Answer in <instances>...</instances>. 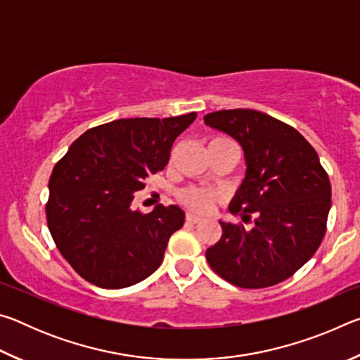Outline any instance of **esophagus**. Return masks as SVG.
Returning <instances> with one entry per match:
<instances>
[{
  "label": "esophagus",
  "mask_w": 360,
  "mask_h": 360,
  "mask_svg": "<svg viewBox=\"0 0 360 360\" xmlns=\"http://www.w3.org/2000/svg\"><path fill=\"white\" fill-rule=\"evenodd\" d=\"M186 221L191 222V224H197V222H200V221H203V219L200 217V216H197V214H192V212H187Z\"/></svg>",
  "instance_id": "1"
}]
</instances>
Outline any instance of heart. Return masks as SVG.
Here are the masks:
<instances>
[{
  "mask_svg": "<svg viewBox=\"0 0 360 360\" xmlns=\"http://www.w3.org/2000/svg\"><path fill=\"white\" fill-rule=\"evenodd\" d=\"M211 143H224V144H235L231 139L225 136L214 138ZM216 193L212 191H206V188L200 187H186L179 192V200L181 203H184L188 208L195 211H208L211 210L212 203H214Z\"/></svg>",
  "mask_w": 360,
  "mask_h": 360,
  "instance_id": "heart-1",
  "label": "heart"
}]
</instances>
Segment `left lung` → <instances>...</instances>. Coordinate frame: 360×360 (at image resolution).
<instances>
[{
    "mask_svg": "<svg viewBox=\"0 0 360 360\" xmlns=\"http://www.w3.org/2000/svg\"><path fill=\"white\" fill-rule=\"evenodd\" d=\"M211 129L245 150L246 176L229 210L254 225L219 221L222 236L206 249L219 276L245 289L290 278L318 251L326 235L332 188L313 146L294 127L254 109L205 115Z\"/></svg>",
    "mask_w": 360,
    "mask_h": 360,
    "instance_id": "left-lung-1",
    "label": "left lung"
}]
</instances>
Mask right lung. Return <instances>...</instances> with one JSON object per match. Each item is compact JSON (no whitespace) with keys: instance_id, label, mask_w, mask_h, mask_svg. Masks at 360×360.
I'll list each match as a JSON object with an SVG mask.
<instances>
[{"instance_id":"right-lung-1","label":"right lung","mask_w":360,"mask_h":360,"mask_svg":"<svg viewBox=\"0 0 360 360\" xmlns=\"http://www.w3.org/2000/svg\"><path fill=\"white\" fill-rule=\"evenodd\" d=\"M195 117L112 120L79 136L53 167L47 225L58 251L85 281L122 289L160 266L184 211L158 205L143 214L131 202L144 179L167 167L174 139Z\"/></svg>"}]
</instances>
